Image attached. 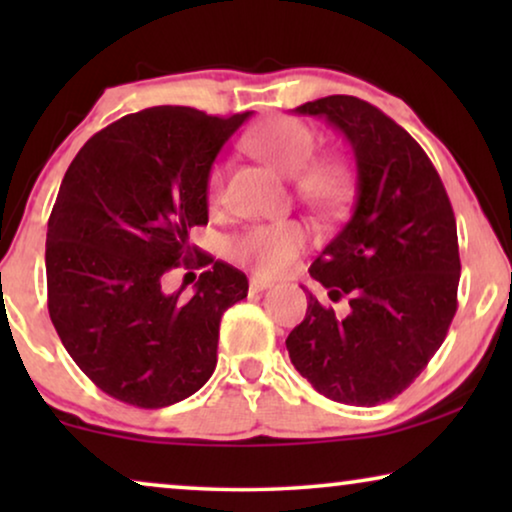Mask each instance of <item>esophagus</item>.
Returning a JSON list of instances; mask_svg holds the SVG:
<instances>
[{
    "label": "esophagus",
    "mask_w": 512,
    "mask_h": 512,
    "mask_svg": "<svg viewBox=\"0 0 512 512\" xmlns=\"http://www.w3.org/2000/svg\"><path fill=\"white\" fill-rule=\"evenodd\" d=\"M270 286H272L270 279H265V277H261V275H254V277L249 279V291H251V293L265 291V289H270Z\"/></svg>",
    "instance_id": "1"
}]
</instances>
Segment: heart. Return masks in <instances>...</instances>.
<instances>
[{"label": "heart", "instance_id": "1", "mask_svg": "<svg viewBox=\"0 0 512 512\" xmlns=\"http://www.w3.org/2000/svg\"><path fill=\"white\" fill-rule=\"evenodd\" d=\"M254 153L286 174H293L296 193L319 212H335L352 193V165L342 156H321L319 139L300 118L279 116L263 123L249 139ZM223 195V170L212 167L207 177V198L212 205ZM307 244V230L298 221H279L254 226L233 242L242 261L254 263L263 272H279L296 258Z\"/></svg>", "mask_w": 512, "mask_h": 512}]
</instances>
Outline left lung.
Masks as SVG:
<instances>
[{
	"mask_svg": "<svg viewBox=\"0 0 512 512\" xmlns=\"http://www.w3.org/2000/svg\"><path fill=\"white\" fill-rule=\"evenodd\" d=\"M352 146L356 200L310 275L347 312L312 296L286 338L291 363L319 394L377 405L408 389L443 345L457 312V221L422 146L396 121L352 95L305 102Z\"/></svg>",
	"mask_w": 512,
	"mask_h": 512,
	"instance_id": "8db88e82",
	"label": "left lung"
}]
</instances>
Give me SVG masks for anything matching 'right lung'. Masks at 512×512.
Here are the masks:
<instances>
[{
	"mask_svg": "<svg viewBox=\"0 0 512 512\" xmlns=\"http://www.w3.org/2000/svg\"><path fill=\"white\" fill-rule=\"evenodd\" d=\"M249 116L137 111L95 132L65 172L46 233L48 314L76 366L116 401L165 408L214 373L221 317L249 282L191 247L188 230L207 226V177ZM179 262L206 268L188 301L162 289Z\"/></svg>",
	"mask_w": 512,
	"mask_h": 512,
	"instance_id": "obj_1",
	"label": "right lung"
}]
</instances>
